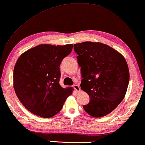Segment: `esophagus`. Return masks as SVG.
<instances>
[{"label": "esophagus", "instance_id": "esophagus-1", "mask_svg": "<svg viewBox=\"0 0 145 145\" xmlns=\"http://www.w3.org/2000/svg\"><path fill=\"white\" fill-rule=\"evenodd\" d=\"M73 88H74V90H75V91H77V92H78V91H79V90H80L79 86L77 85H73Z\"/></svg>", "mask_w": 145, "mask_h": 145}]
</instances>
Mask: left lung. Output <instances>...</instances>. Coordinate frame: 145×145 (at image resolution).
<instances>
[{"label": "left lung", "instance_id": "obj_1", "mask_svg": "<svg viewBox=\"0 0 145 145\" xmlns=\"http://www.w3.org/2000/svg\"><path fill=\"white\" fill-rule=\"evenodd\" d=\"M81 67V88L90 101L83 105L94 117H101L113 111L124 99L129 81L124 57L109 45L85 42L74 44Z\"/></svg>", "mask_w": 145, "mask_h": 145}]
</instances>
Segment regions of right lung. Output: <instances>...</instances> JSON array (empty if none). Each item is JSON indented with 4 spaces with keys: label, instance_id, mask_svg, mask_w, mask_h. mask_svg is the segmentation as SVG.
Returning a JSON list of instances; mask_svg holds the SVG:
<instances>
[{
    "label": "right lung",
    "instance_id": "obj_1",
    "mask_svg": "<svg viewBox=\"0 0 145 145\" xmlns=\"http://www.w3.org/2000/svg\"><path fill=\"white\" fill-rule=\"evenodd\" d=\"M73 45L42 44L21 55L14 70V87L26 109L36 115L50 118L62 109L72 88L59 84L60 65Z\"/></svg>",
    "mask_w": 145,
    "mask_h": 145
}]
</instances>
